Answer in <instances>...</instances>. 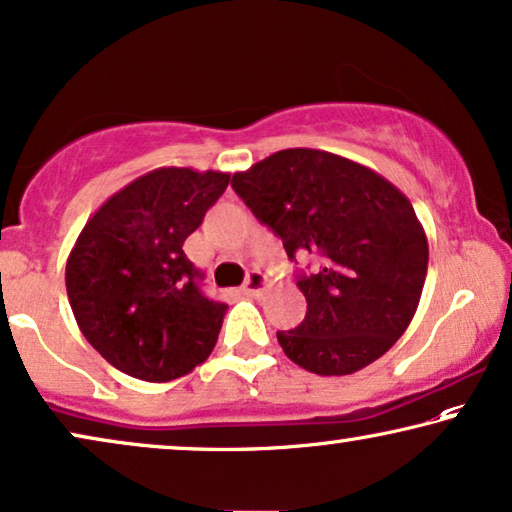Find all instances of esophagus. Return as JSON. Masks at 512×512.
<instances>
[{
  "instance_id": "1",
  "label": "esophagus",
  "mask_w": 512,
  "mask_h": 512,
  "mask_svg": "<svg viewBox=\"0 0 512 512\" xmlns=\"http://www.w3.org/2000/svg\"><path fill=\"white\" fill-rule=\"evenodd\" d=\"M266 290V276L262 271H250L246 276V283H243V292L250 294V297H259Z\"/></svg>"
}]
</instances>
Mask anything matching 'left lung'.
I'll use <instances>...</instances> for the list:
<instances>
[{
    "label": "left lung",
    "mask_w": 512,
    "mask_h": 512,
    "mask_svg": "<svg viewBox=\"0 0 512 512\" xmlns=\"http://www.w3.org/2000/svg\"><path fill=\"white\" fill-rule=\"evenodd\" d=\"M246 206L297 262L308 311L278 343L301 369L348 376L383 357L413 320L427 278V234L406 194L376 171L313 148L278 150L232 178Z\"/></svg>",
    "instance_id": "8db88e82"
}]
</instances>
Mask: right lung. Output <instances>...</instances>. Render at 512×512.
I'll use <instances>...</instances> for the list:
<instances>
[{
	"label": "right lung",
	"mask_w": 512,
	"mask_h": 512,
	"mask_svg": "<svg viewBox=\"0 0 512 512\" xmlns=\"http://www.w3.org/2000/svg\"><path fill=\"white\" fill-rule=\"evenodd\" d=\"M229 174L162 167L106 199L67 259L71 311L92 348L127 376L167 383L206 362L227 304L201 292L183 253Z\"/></svg>",
	"instance_id": "add662e5"
}]
</instances>
